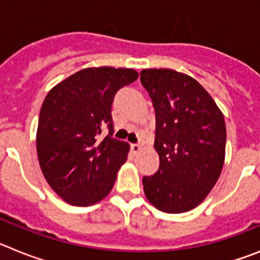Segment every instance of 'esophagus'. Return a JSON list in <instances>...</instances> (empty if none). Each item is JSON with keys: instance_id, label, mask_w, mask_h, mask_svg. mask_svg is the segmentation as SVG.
<instances>
[{"instance_id": "esophagus-1", "label": "esophagus", "mask_w": 260, "mask_h": 260, "mask_svg": "<svg viewBox=\"0 0 260 260\" xmlns=\"http://www.w3.org/2000/svg\"><path fill=\"white\" fill-rule=\"evenodd\" d=\"M130 150H132V152L134 153V155H137V153L141 152L142 147L139 146V144H132V146H130Z\"/></svg>"}]
</instances>
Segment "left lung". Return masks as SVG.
<instances>
[{"label":"left lung","instance_id":"left-lung-1","mask_svg":"<svg viewBox=\"0 0 260 260\" xmlns=\"http://www.w3.org/2000/svg\"><path fill=\"white\" fill-rule=\"evenodd\" d=\"M141 82L156 116L158 171L143 177L147 199L157 210L182 213L201 204L219 180L226 128L210 93L189 75L171 69H144Z\"/></svg>","mask_w":260,"mask_h":260}]
</instances>
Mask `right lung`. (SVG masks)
I'll use <instances>...</instances> for the list:
<instances>
[{"label":"right lung","mask_w":260,"mask_h":260,"mask_svg":"<svg viewBox=\"0 0 260 260\" xmlns=\"http://www.w3.org/2000/svg\"><path fill=\"white\" fill-rule=\"evenodd\" d=\"M137 79L133 69H83L44 99L36 133L39 164L66 203L92 206L113 187L128 144L113 138L112 104L117 91ZM105 128L108 134L103 137Z\"/></svg>","instance_id":"obj_1"}]
</instances>
